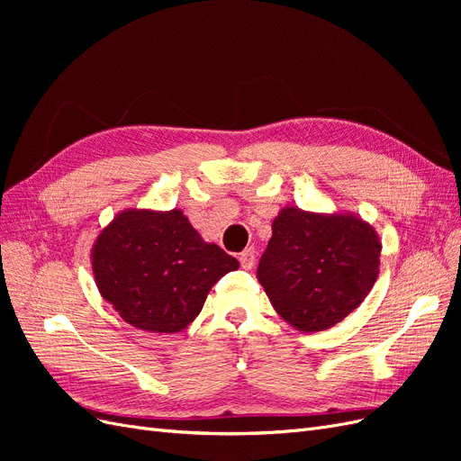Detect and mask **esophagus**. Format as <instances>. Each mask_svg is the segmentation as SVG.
<instances>
[{
  "label": "esophagus",
  "mask_w": 461,
  "mask_h": 461,
  "mask_svg": "<svg viewBox=\"0 0 461 461\" xmlns=\"http://www.w3.org/2000/svg\"><path fill=\"white\" fill-rule=\"evenodd\" d=\"M239 259H240L242 269H252L254 263H256V249L254 248H246Z\"/></svg>",
  "instance_id": "esophagus-1"
}]
</instances>
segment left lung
Wrapping results in <instances>:
<instances>
[{
	"mask_svg": "<svg viewBox=\"0 0 461 461\" xmlns=\"http://www.w3.org/2000/svg\"><path fill=\"white\" fill-rule=\"evenodd\" d=\"M381 239L356 213L283 207L258 278L275 312L300 332L330 329L367 298L381 263Z\"/></svg>",
	"mask_w": 461,
	"mask_h": 461,
	"instance_id": "obj_1",
	"label": "left lung"
}]
</instances>
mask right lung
Masks as SVG:
<instances>
[{
	"label": "right lung",
	"instance_id": "add662e5",
	"mask_svg": "<svg viewBox=\"0 0 461 461\" xmlns=\"http://www.w3.org/2000/svg\"><path fill=\"white\" fill-rule=\"evenodd\" d=\"M236 269V258L205 242L180 209H122L92 246L102 298L122 321L148 332L186 329L212 286Z\"/></svg>",
	"mask_w": 461,
	"mask_h": 461
}]
</instances>
